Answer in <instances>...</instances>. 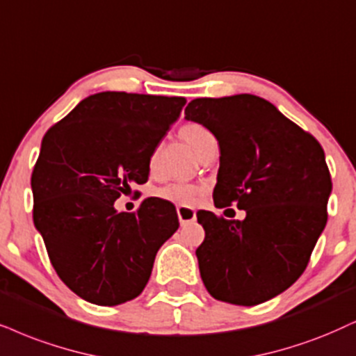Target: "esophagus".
Here are the masks:
<instances>
[{"instance_id": "esophagus-1", "label": "esophagus", "mask_w": 356, "mask_h": 356, "mask_svg": "<svg viewBox=\"0 0 356 356\" xmlns=\"http://www.w3.org/2000/svg\"><path fill=\"white\" fill-rule=\"evenodd\" d=\"M177 217L181 225H188L193 223L197 220L195 210L191 209V207H177Z\"/></svg>"}]
</instances>
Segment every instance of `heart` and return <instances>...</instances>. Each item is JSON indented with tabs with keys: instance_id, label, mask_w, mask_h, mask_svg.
Instances as JSON below:
<instances>
[{
	"instance_id": "b5f03b06",
	"label": "heart",
	"mask_w": 356,
	"mask_h": 356,
	"mask_svg": "<svg viewBox=\"0 0 356 356\" xmlns=\"http://www.w3.org/2000/svg\"><path fill=\"white\" fill-rule=\"evenodd\" d=\"M181 136L186 139L187 145L191 146L192 149L197 152V154H200V151L204 149L207 143L211 141V139H215L213 134H211L209 129L205 128V126H202L199 123H187L186 126H182ZM157 157H159V149L154 147V149L151 151L149 159H147L151 169H154V165L157 163ZM156 195L159 197V199L172 202V204H175V205L188 207V205H193L197 202V197H199V188H197L195 186H192V184L174 182V184H169V186H165V187H161L159 191L156 192Z\"/></svg>"
}]
</instances>
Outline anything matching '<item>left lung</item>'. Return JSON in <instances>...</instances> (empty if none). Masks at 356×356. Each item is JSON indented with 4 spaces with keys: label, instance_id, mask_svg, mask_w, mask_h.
<instances>
[{
    "label": "left lung",
    "instance_id": "1",
    "mask_svg": "<svg viewBox=\"0 0 356 356\" xmlns=\"http://www.w3.org/2000/svg\"><path fill=\"white\" fill-rule=\"evenodd\" d=\"M186 118L218 141L215 207L246 211L243 222L197 211L205 230L195 251L202 281L222 302H266L300 277L325 228L332 179L322 146L248 93L195 98Z\"/></svg>",
    "mask_w": 356,
    "mask_h": 356
}]
</instances>
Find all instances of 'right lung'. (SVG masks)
<instances>
[{"mask_svg":"<svg viewBox=\"0 0 356 356\" xmlns=\"http://www.w3.org/2000/svg\"><path fill=\"white\" fill-rule=\"evenodd\" d=\"M186 98L102 92L49 128L31 187L33 218L54 269L79 298L118 305L149 281L157 250L179 228L175 207L149 197L133 213L115 200L145 184L151 151Z\"/></svg>","mask_w":356,"mask_h":356,"instance_id":"obj_1","label":"right lung"}]
</instances>
